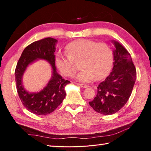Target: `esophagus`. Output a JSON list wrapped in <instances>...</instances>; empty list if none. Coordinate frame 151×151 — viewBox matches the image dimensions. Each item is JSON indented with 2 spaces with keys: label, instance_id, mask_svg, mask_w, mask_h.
<instances>
[{
  "label": "esophagus",
  "instance_id": "34e87169",
  "mask_svg": "<svg viewBox=\"0 0 151 151\" xmlns=\"http://www.w3.org/2000/svg\"><path fill=\"white\" fill-rule=\"evenodd\" d=\"M78 85H79V86H80L83 87V88H87V87H88V85L84 84H78Z\"/></svg>",
  "mask_w": 151,
  "mask_h": 151
}]
</instances>
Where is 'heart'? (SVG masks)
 <instances>
[{
    "label": "heart",
    "instance_id": "1",
    "mask_svg": "<svg viewBox=\"0 0 151 151\" xmlns=\"http://www.w3.org/2000/svg\"><path fill=\"white\" fill-rule=\"evenodd\" d=\"M113 51L105 43L79 39L68 43L67 53H58L55 58L57 69L63 75L72 77L76 73L74 63L81 61L82 70L76 78L88 83L95 78L101 80L108 75L113 64Z\"/></svg>",
    "mask_w": 151,
    "mask_h": 151
}]
</instances>
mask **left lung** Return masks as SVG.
<instances>
[{"instance_id":"left-lung-1","label":"left lung","mask_w":151,"mask_h":151,"mask_svg":"<svg viewBox=\"0 0 151 151\" xmlns=\"http://www.w3.org/2000/svg\"><path fill=\"white\" fill-rule=\"evenodd\" d=\"M114 45V67L106 78L98 86V92L89 102L94 110L111 115L121 109L129 98L135 84L137 73L130 54L122 45L111 40Z\"/></svg>"}]
</instances>
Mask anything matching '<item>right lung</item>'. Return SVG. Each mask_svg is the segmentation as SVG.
I'll use <instances>...</instances> for the list:
<instances>
[{
	"label": "right lung",
	"instance_id": "right-lung-1",
	"mask_svg": "<svg viewBox=\"0 0 151 151\" xmlns=\"http://www.w3.org/2000/svg\"><path fill=\"white\" fill-rule=\"evenodd\" d=\"M57 42L53 38L47 37L31 43L24 49L16 67V88L21 102L28 111L38 116H45L55 110L66 96L65 86L70 83L57 72L54 53ZM39 59L50 64L52 76L42 91L30 93L23 87V75L29 65Z\"/></svg>",
	"mask_w": 151,
	"mask_h": 151
}]
</instances>
